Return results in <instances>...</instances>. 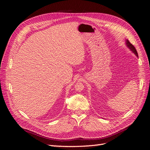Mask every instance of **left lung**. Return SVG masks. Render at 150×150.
<instances>
[{"label":"left lung","mask_w":150,"mask_h":150,"mask_svg":"<svg viewBox=\"0 0 150 150\" xmlns=\"http://www.w3.org/2000/svg\"><path fill=\"white\" fill-rule=\"evenodd\" d=\"M126 45H127V46H128V47L131 50V51H132L136 54V56L138 57V52H137V49H136V48L134 47V46H133V45L132 44H131L130 42L129 41V40H126Z\"/></svg>","instance_id":"8db88e82"}]
</instances>
